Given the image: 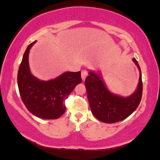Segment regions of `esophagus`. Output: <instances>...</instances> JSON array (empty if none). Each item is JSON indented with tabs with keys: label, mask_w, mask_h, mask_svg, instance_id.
<instances>
[{
	"label": "esophagus",
	"mask_w": 160,
	"mask_h": 160,
	"mask_svg": "<svg viewBox=\"0 0 160 160\" xmlns=\"http://www.w3.org/2000/svg\"><path fill=\"white\" fill-rule=\"evenodd\" d=\"M87 76H88V70H83L81 71V78L83 80H85Z\"/></svg>",
	"instance_id": "34e87169"
}]
</instances>
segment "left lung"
<instances>
[{
  "instance_id": "8db88e82",
  "label": "left lung",
  "mask_w": 160,
  "mask_h": 160,
  "mask_svg": "<svg viewBox=\"0 0 160 160\" xmlns=\"http://www.w3.org/2000/svg\"><path fill=\"white\" fill-rule=\"evenodd\" d=\"M133 62L139 70V80L136 90L128 97L115 94L108 89L101 72L90 70L85 80L88 98L92 113L104 123H114L127 118L138 108L142 94L141 69L136 59Z\"/></svg>"
}]
</instances>
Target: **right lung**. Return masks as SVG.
Wrapping results in <instances>:
<instances>
[{
    "instance_id": "right-lung-1",
    "label": "right lung",
    "mask_w": 160,
    "mask_h": 160,
    "mask_svg": "<svg viewBox=\"0 0 160 160\" xmlns=\"http://www.w3.org/2000/svg\"><path fill=\"white\" fill-rule=\"evenodd\" d=\"M35 42L23 55L18 72V86L22 101L34 115L43 119H56L64 114V101L82 82L80 71L65 72L52 80H41L31 73L28 55Z\"/></svg>"
}]
</instances>
